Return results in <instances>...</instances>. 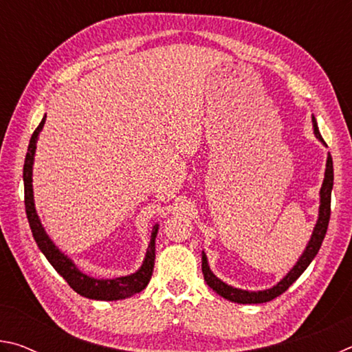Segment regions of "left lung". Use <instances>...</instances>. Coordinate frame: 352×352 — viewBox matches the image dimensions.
Instances as JSON below:
<instances>
[{"label": "left lung", "mask_w": 352, "mask_h": 352, "mask_svg": "<svg viewBox=\"0 0 352 352\" xmlns=\"http://www.w3.org/2000/svg\"><path fill=\"white\" fill-rule=\"evenodd\" d=\"M312 124H314V133L317 138L323 142L326 146L324 140L321 138L320 130L317 126V121L312 116ZM332 186H333V166H332V157L331 153H327V162H326V170H324V180L323 184H321L320 189V210H318V220L315 223L314 233L311 236V241L306 245V250L302 252L296 264L294 265L287 275H285L281 281H279L276 285H273L272 289H265V290H258V292H250V290H242V289H236L233 285L225 284L222 279H219L214 273L211 272L210 265H208V259L205 252H201V272H204V278L206 284L210 287L219 294L220 296H223L225 300H230L233 302H239V305H259V302H267L275 300L276 296L284 294L292 284H294L298 278L302 275L309 264L314 261L315 256H317L318 250L323 243V239L326 236L327 231V225H329V217H331V192H332Z\"/></svg>", "instance_id": "left-lung-1"}]
</instances>
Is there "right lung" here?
Wrapping results in <instances>:
<instances>
[{"label": "right lung", "mask_w": 352, "mask_h": 352, "mask_svg": "<svg viewBox=\"0 0 352 352\" xmlns=\"http://www.w3.org/2000/svg\"><path fill=\"white\" fill-rule=\"evenodd\" d=\"M45 126V118L41 119L40 126L35 129V132L29 141L25 168H23V182H25V206H26V216L29 220V226H31L32 236L35 242H37L41 253L46 256L50 264L54 267L56 272L60 275L65 281L69 284V287L77 294L90 298V300H100V301H116L124 300V298H130L135 294H140L141 290L146 289L153 273V264H155V237L158 233V223L153 226L151 243H148L146 258L142 261V265L132 275L119 276L113 279H98L93 276H88L85 273L77 269L76 264L71 261L67 254H63L60 250L56 247V243L50 239L46 234L43 225L40 222V217L37 211H35L34 204V189H32V166H34V155L35 148H37V140Z\"/></svg>", "instance_id": "right-lung-1"}]
</instances>
